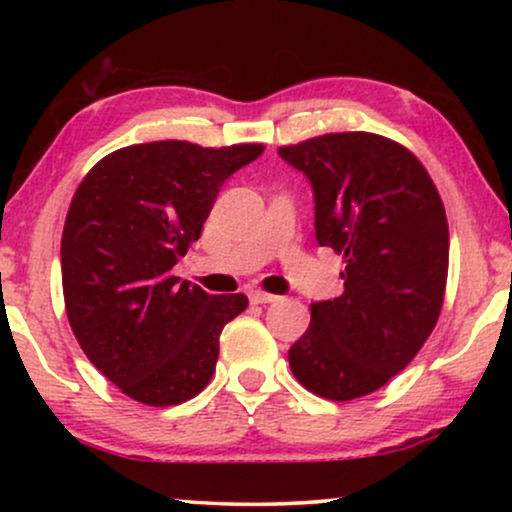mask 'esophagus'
<instances>
[{"label":"esophagus","instance_id":"34e87169","mask_svg":"<svg viewBox=\"0 0 512 512\" xmlns=\"http://www.w3.org/2000/svg\"><path fill=\"white\" fill-rule=\"evenodd\" d=\"M249 300L251 303H256V305H265V303H275L277 300V296H272V293H265V291H251L249 293Z\"/></svg>","mask_w":512,"mask_h":512}]
</instances>
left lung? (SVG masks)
<instances>
[{
  "label": "left lung",
  "mask_w": 512,
  "mask_h": 512,
  "mask_svg": "<svg viewBox=\"0 0 512 512\" xmlns=\"http://www.w3.org/2000/svg\"><path fill=\"white\" fill-rule=\"evenodd\" d=\"M314 195L319 247L345 258V291L312 303L291 373L331 401L373 394L415 359L443 307L450 233L424 165L370 132H331L279 149Z\"/></svg>",
  "instance_id": "8db88e82"
}]
</instances>
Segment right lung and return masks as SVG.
Segmentation results:
<instances>
[{
    "label": "right lung",
    "instance_id": "obj_1",
    "mask_svg": "<svg viewBox=\"0 0 512 512\" xmlns=\"http://www.w3.org/2000/svg\"><path fill=\"white\" fill-rule=\"evenodd\" d=\"M261 153V144H135L76 188L60 247L69 326L90 363L139 403L198 396L223 326L249 305L242 293L181 282L172 268L198 242L226 179Z\"/></svg>",
    "mask_w": 512,
    "mask_h": 512
}]
</instances>
